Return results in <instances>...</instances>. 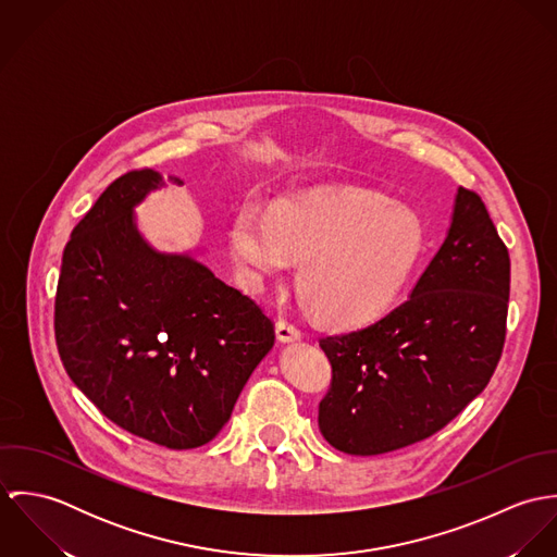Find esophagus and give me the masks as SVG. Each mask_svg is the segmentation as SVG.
Here are the masks:
<instances>
[{
    "label": "esophagus",
    "mask_w": 557,
    "mask_h": 557,
    "mask_svg": "<svg viewBox=\"0 0 557 557\" xmlns=\"http://www.w3.org/2000/svg\"><path fill=\"white\" fill-rule=\"evenodd\" d=\"M276 336L281 343H292V341H298L302 336L300 327L287 319H278L276 321Z\"/></svg>",
    "instance_id": "obj_1"
}]
</instances>
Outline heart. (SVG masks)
Masks as SVG:
<instances>
[{"mask_svg": "<svg viewBox=\"0 0 557 557\" xmlns=\"http://www.w3.org/2000/svg\"><path fill=\"white\" fill-rule=\"evenodd\" d=\"M422 244L418 221L380 195L319 186L278 201L270 216L244 206L230 230L242 281L261 289L289 261L300 263L298 292L315 318L356 325L397 294Z\"/></svg>", "mask_w": 557, "mask_h": 557, "instance_id": "b5f03b06", "label": "heart"}]
</instances>
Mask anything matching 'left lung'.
Returning a JSON list of instances; mask_svg holds the SVG:
<instances>
[{
	"mask_svg": "<svg viewBox=\"0 0 557 557\" xmlns=\"http://www.w3.org/2000/svg\"><path fill=\"white\" fill-rule=\"evenodd\" d=\"M510 257L474 190L459 188L444 244L386 318L319 347L332 364L319 431L347 455L422 442L486 388L506 338Z\"/></svg>",
	"mask_w": 557,
	"mask_h": 557,
	"instance_id": "8db88e82",
	"label": "left lung"
}]
</instances>
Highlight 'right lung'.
Listing matches in <instances>:
<instances>
[{
  "label": "right lung",
  "instance_id": "add662e5",
  "mask_svg": "<svg viewBox=\"0 0 557 557\" xmlns=\"http://www.w3.org/2000/svg\"><path fill=\"white\" fill-rule=\"evenodd\" d=\"M160 186L154 169L128 171L73 230L55 341L71 380L111 422L188 450L225 426L274 345V323L195 257L144 239L135 206Z\"/></svg>",
  "mask_w": 557,
  "mask_h": 557
}]
</instances>
